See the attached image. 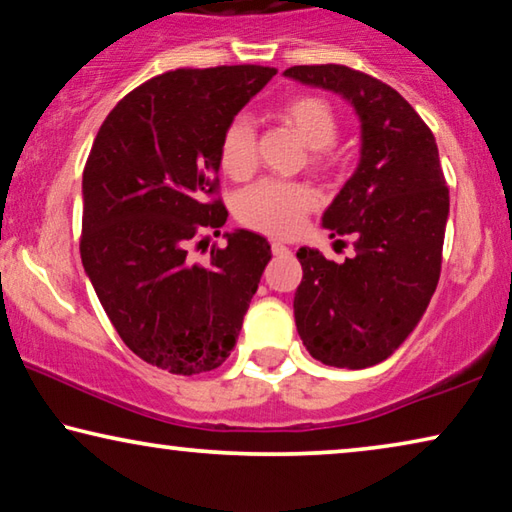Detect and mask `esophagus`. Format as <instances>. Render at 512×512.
Listing matches in <instances>:
<instances>
[{
	"label": "esophagus",
	"instance_id": "obj_1",
	"mask_svg": "<svg viewBox=\"0 0 512 512\" xmlns=\"http://www.w3.org/2000/svg\"><path fill=\"white\" fill-rule=\"evenodd\" d=\"M271 250H273V255H282V253H289V248L285 246V243H280V241H273V243H271Z\"/></svg>",
	"mask_w": 512,
	"mask_h": 512
}]
</instances>
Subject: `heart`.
Listing matches in <instances>:
<instances>
[{
  "mask_svg": "<svg viewBox=\"0 0 512 512\" xmlns=\"http://www.w3.org/2000/svg\"><path fill=\"white\" fill-rule=\"evenodd\" d=\"M278 117L310 147V167L329 174L338 167L333 142L340 133V117L331 101L317 94L285 98ZM218 160L232 179H248L257 165V135L246 114H236L223 128L218 144ZM315 207V195L308 186L294 181L266 179L248 188L239 200L243 225L271 236H294L303 227L305 213Z\"/></svg>",
  "mask_w": 512,
  "mask_h": 512,
  "instance_id": "1",
  "label": "heart"
}]
</instances>
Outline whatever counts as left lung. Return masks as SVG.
I'll return each mask as SVG.
<instances>
[{
    "instance_id": "obj_1",
    "label": "left lung",
    "mask_w": 512,
    "mask_h": 512,
    "mask_svg": "<svg viewBox=\"0 0 512 512\" xmlns=\"http://www.w3.org/2000/svg\"><path fill=\"white\" fill-rule=\"evenodd\" d=\"M285 75L338 91L361 117V163L322 220L331 236H352L356 255L335 264L301 248L294 317L312 358L370 368L414 331L437 289L448 218L437 142L398 91L368 73L310 64Z\"/></svg>"
}]
</instances>
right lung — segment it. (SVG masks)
I'll return each mask as SVG.
<instances>
[{"label": "right lung", "instance_id": "right-lung-1", "mask_svg": "<svg viewBox=\"0 0 512 512\" xmlns=\"http://www.w3.org/2000/svg\"><path fill=\"white\" fill-rule=\"evenodd\" d=\"M278 71L241 64L177 68L114 105L82 174L80 257L126 347L172 375L218 368L271 259L264 236L239 230L209 248L220 197L223 128Z\"/></svg>", "mask_w": 512, "mask_h": 512}]
</instances>
